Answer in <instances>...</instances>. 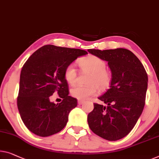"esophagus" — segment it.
<instances>
[{"mask_svg": "<svg viewBox=\"0 0 159 159\" xmlns=\"http://www.w3.org/2000/svg\"><path fill=\"white\" fill-rule=\"evenodd\" d=\"M84 102H85V101H82V100H79V101H78V103H79V105H82V104L84 103Z\"/></svg>", "mask_w": 159, "mask_h": 159, "instance_id": "esophagus-1", "label": "esophagus"}]
</instances>
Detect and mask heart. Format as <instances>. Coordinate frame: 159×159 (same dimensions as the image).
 Listing matches in <instances>:
<instances>
[{
  "label": "heart",
  "instance_id": "1",
  "mask_svg": "<svg viewBox=\"0 0 159 159\" xmlns=\"http://www.w3.org/2000/svg\"><path fill=\"white\" fill-rule=\"evenodd\" d=\"M79 64L83 70L92 73L89 83L96 84L100 89L106 87L110 81L111 75L106 70V64L103 59L93 55H89L80 58ZM64 77L66 81L73 84L77 80V71L73 64L68 65L64 71ZM97 86L95 84L89 86L77 85L70 90V94L74 98L79 100H86L89 97L97 93Z\"/></svg>",
  "mask_w": 159,
  "mask_h": 159
}]
</instances>
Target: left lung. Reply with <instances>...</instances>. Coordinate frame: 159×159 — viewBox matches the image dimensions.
Returning a JSON list of instances; mask_svg holds the SVG:
<instances>
[{
    "label": "left lung",
    "mask_w": 159,
    "mask_h": 159,
    "mask_svg": "<svg viewBox=\"0 0 159 159\" xmlns=\"http://www.w3.org/2000/svg\"><path fill=\"white\" fill-rule=\"evenodd\" d=\"M108 62L111 72L109 88L98 97L107 106L94 103L88 124L94 134L117 141L131 132L145 105L148 75L139 59L129 50L88 49Z\"/></svg>",
    "instance_id": "obj_1"
}]
</instances>
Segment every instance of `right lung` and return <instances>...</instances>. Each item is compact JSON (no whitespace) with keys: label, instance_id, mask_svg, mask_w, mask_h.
I'll return each mask as SVG.
<instances>
[{"label":"right lung","instance_id":"1","mask_svg":"<svg viewBox=\"0 0 159 159\" xmlns=\"http://www.w3.org/2000/svg\"><path fill=\"white\" fill-rule=\"evenodd\" d=\"M87 54L84 50L46 45L29 57L21 70L17 99L21 119L29 131L46 137L66 126L77 100L68 96L65 69ZM56 93L63 98L61 103L49 101V96Z\"/></svg>","mask_w":159,"mask_h":159}]
</instances>
